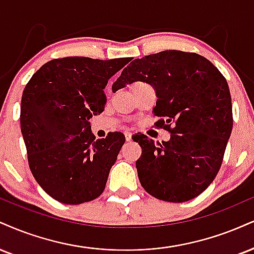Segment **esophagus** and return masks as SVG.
<instances>
[{"label":"esophagus","instance_id":"1","mask_svg":"<svg viewBox=\"0 0 254 254\" xmlns=\"http://www.w3.org/2000/svg\"><path fill=\"white\" fill-rule=\"evenodd\" d=\"M124 135H125V139H127V142H130L131 138H132V133L129 132V131H125Z\"/></svg>","mask_w":254,"mask_h":254}]
</instances>
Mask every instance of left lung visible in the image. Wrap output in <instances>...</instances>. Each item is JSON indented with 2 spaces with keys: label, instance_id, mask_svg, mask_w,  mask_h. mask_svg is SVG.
<instances>
[{
  "label": "left lung",
  "instance_id": "obj_1",
  "mask_svg": "<svg viewBox=\"0 0 254 254\" xmlns=\"http://www.w3.org/2000/svg\"><path fill=\"white\" fill-rule=\"evenodd\" d=\"M135 81L150 84L157 102V127L170 132L156 143L139 135L136 162L142 187L158 200L185 202L196 197L215 179L233 127L232 99L224 75L206 58L182 51H163L131 61L112 91ZM174 127H171V124Z\"/></svg>",
  "mask_w": 254,
  "mask_h": 254
}]
</instances>
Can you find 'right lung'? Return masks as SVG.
<instances>
[{
  "label": "right lung",
  "mask_w": 254,
  "mask_h": 254,
  "mask_svg": "<svg viewBox=\"0 0 254 254\" xmlns=\"http://www.w3.org/2000/svg\"><path fill=\"white\" fill-rule=\"evenodd\" d=\"M130 61L53 59L24 87L20 121L30 172L40 187L61 203L92 201L105 189L125 136L110 132L96 139L88 119L104 111V88Z\"/></svg>",
  "instance_id": "add662e5"
}]
</instances>
